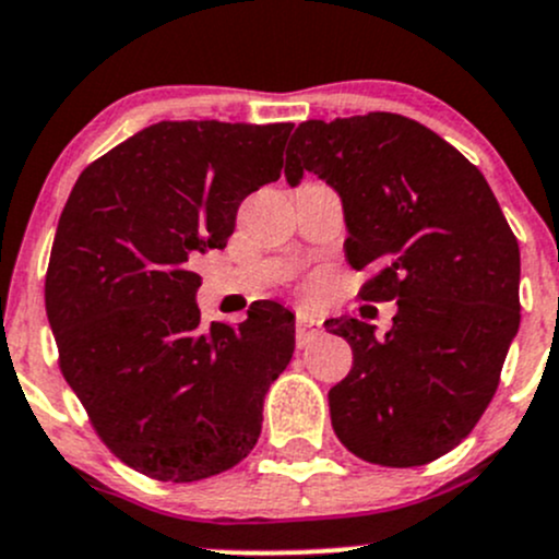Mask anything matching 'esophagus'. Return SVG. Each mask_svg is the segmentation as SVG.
I'll list each match as a JSON object with an SVG mask.
<instances>
[{"mask_svg":"<svg viewBox=\"0 0 559 559\" xmlns=\"http://www.w3.org/2000/svg\"><path fill=\"white\" fill-rule=\"evenodd\" d=\"M295 332H297V343H300V346H308V343L319 337L321 321L316 319V316H311V313H297Z\"/></svg>","mask_w":559,"mask_h":559,"instance_id":"34e87169","label":"esophagus"}]
</instances>
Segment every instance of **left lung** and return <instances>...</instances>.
<instances>
[{"instance_id": "obj_1", "label": "left lung", "mask_w": 559, "mask_h": 559, "mask_svg": "<svg viewBox=\"0 0 559 559\" xmlns=\"http://www.w3.org/2000/svg\"><path fill=\"white\" fill-rule=\"evenodd\" d=\"M311 173L341 197L354 270H373L365 300H394L392 330L330 319L354 352L330 389L343 447L386 467L452 452L476 427L520 330V243L487 178L432 129L397 116L302 121L286 183Z\"/></svg>"}]
</instances>
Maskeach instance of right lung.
<instances>
[{
	"mask_svg": "<svg viewBox=\"0 0 559 559\" xmlns=\"http://www.w3.org/2000/svg\"><path fill=\"white\" fill-rule=\"evenodd\" d=\"M292 123L159 121L81 173L61 211L45 311L67 384L112 454L159 481L238 465L295 313L251 306L200 330L194 253L224 248L240 202L281 178Z\"/></svg>",
	"mask_w": 559,
	"mask_h": 559,
	"instance_id": "right-lung-1",
	"label": "right lung"
}]
</instances>
